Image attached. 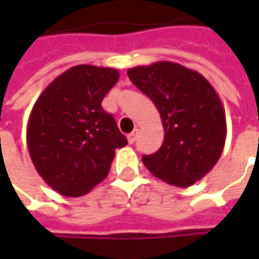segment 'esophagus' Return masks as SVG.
<instances>
[{
	"instance_id": "esophagus-1",
	"label": "esophagus",
	"mask_w": 259,
	"mask_h": 259,
	"mask_svg": "<svg viewBox=\"0 0 259 259\" xmlns=\"http://www.w3.org/2000/svg\"><path fill=\"white\" fill-rule=\"evenodd\" d=\"M137 135H138V131H137V130L133 131L131 134H128V143H130V144H134L135 140H137Z\"/></svg>"
}]
</instances>
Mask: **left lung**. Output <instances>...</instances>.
Segmentation results:
<instances>
[{"instance_id":"1","label":"left lung","mask_w":259,"mask_h":259,"mask_svg":"<svg viewBox=\"0 0 259 259\" xmlns=\"http://www.w3.org/2000/svg\"><path fill=\"white\" fill-rule=\"evenodd\" d=\"M128 77L157 106L164 141L143 155L155 177L189 187L209 173L224 151L226 118L219 96L199 72L173 62L128 69Z\"/></svg>"}]
</instances>
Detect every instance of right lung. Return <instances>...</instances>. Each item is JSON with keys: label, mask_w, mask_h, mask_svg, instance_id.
<instances>
[{"label": "right lung", "mask_w": 259, "mask_h": 259, "mask_svg": "<svg viewBox=\"0 0 259 259\" xmlns=\"http://www.w3.org/2000/svg\"><path fill=\"white\" fill-rule=\"evenodd\" d=\"M118 79L116 69L73 66L46 88L31 109L27 124L31 161L63 196L89 193L109 173L115 150L128 144L101 105Z\"/></svg>", "instance_id": "obj_1"}]
</instances>
